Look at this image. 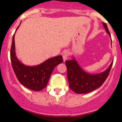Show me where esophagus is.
Here are the masks:
<instances>
[{"mask_svg": "<svg viewBox=\"0 0 122 122\" xmlns=\"http://www.w3.org/2000/svg\"><path fill=\"white\" fill-rule=\"evenodd\" d=\"M68 55H69V52H68L67 50L63 51V53H62V57H63V62H65V61L68 59Z\"/></svg>", "mask_w": 122, "mask_h": 122, "instance_id": "34e87169", "label": "esophagus"}]
</instances>
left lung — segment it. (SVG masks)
<instances>
[{"label":"left lung","instance_id":"obj_1","mask_svg":"<svg viewBox=\"0 0 122 122\" xmlns=\"http://www.w3.org/2000/svg\"><path fill=\"white\" fill-rule=\"evenodd\" d=\"M103 25L107 33L110 37L107 24L103 22ZM112 64L113 61L111 62L108 68L104 72L92 74L83 70L75 60L74 56H73L72 60H67L65 62L67 68V78L69 87L72 91L78 94L87 93L96 90L97 88L102 86L108 77Z\"/></svg>","mask_w":122,"mask_h":122}]
</instances>
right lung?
Masks as SVG:
<instances>
[{"label":"right lung","instance_id":"add662e5","mask_svg":"<svg viewBox=\"0 0 122 122\" xmlns=\"http://www.w3.org/2000/svg\"><path fill=\"white\" fill-rule=\"evenodd\" d=\"M14 37L15 34L13 36L11 46L10 60L16 77L20 83L26 88L34 91H41L47 86L54 68L63 62L62 56L57 55L52 57L37 65H24L16 56Z\"/></svg>","mask_w":122,"mask_h":122}]
</instances>
